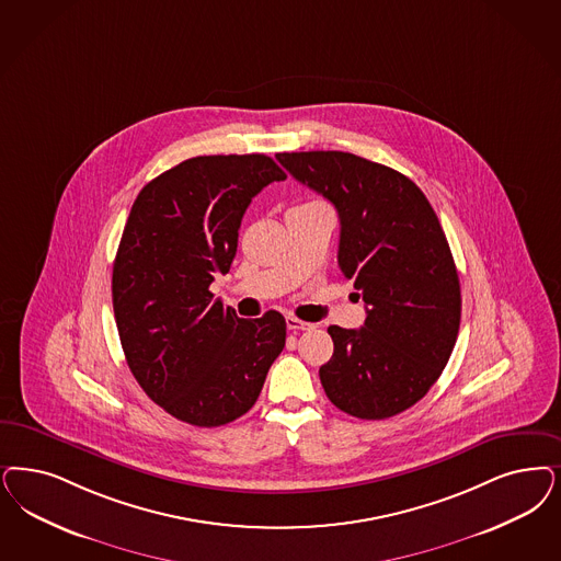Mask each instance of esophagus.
<instances>
[{
	"label": "esophagus",
	"mask_w": 561,
	"mask_h": 561,
	"mask_svg": "<svg viewBox=\"0 0 561 561\" xmlns=\"http://www.w3.org/2000/svg\"><path fill=\"white\" fill-rule=\"evenodd\" d=\"M286 325L288 329H294V331H307V329H312V323H307V321H300V319H296V317H286Z\"/></svg>",
	"instance_id": "34e87169"
}]
</instances>
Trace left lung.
<instances>
[{
    "instance_id": "8db88e82",
    "label": "left lung",
    "mask_w": 561,
    "mask_h": 561,
    "mask_svg": "<svg viewBox=\"0 0 561 561\" xmlns=\"http://www.w3.org/2000/svg\"><path fill=\"white\" fill-rule=\"evenodd\" d=\"M275 157L337 209V263L367 305L363 328L328 329L323 389L350 416H396L425 398L456 346L462 296L444 228L423 191L387 165L342 151Z\"/></svg>"
}]
</instances>
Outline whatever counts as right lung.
<instances>
[{"mask_svg": "<svg viewBox=\"0 0 561 561\" xmlns=\"http://www.w3.org/2000/svg\"><path fill=\"white\" fill-rule=\"evenodd\" d=\"M279 180L267 154H203L157 175L130 209L112 275L117 333L138 386L182 423L247 414L286 346L277 310L240 319L209 291L252 196Z\"/></svg>", "mask_w": 561, "mask_h": 561, "instance_id": "right-lung-1", "label": "right lung"}]
</instances>
